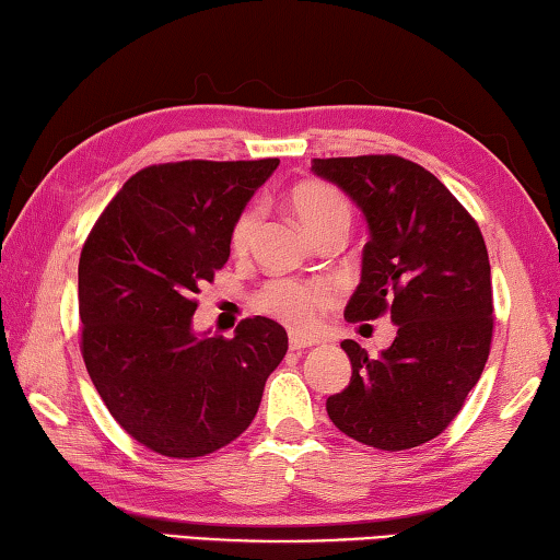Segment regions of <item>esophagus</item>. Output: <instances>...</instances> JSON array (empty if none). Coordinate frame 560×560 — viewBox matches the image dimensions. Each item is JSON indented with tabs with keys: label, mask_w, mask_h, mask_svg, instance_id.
<instances>
[{
	"label": "esophagus",
	"mask_w": 560,
	"mask_h": 560,
	"mask_svg": "<svg viewBox=\"0 0 560 560\" xmlns=\"http://www.w3.org/2000/svg\"><path fill=\"white\" fill-rule=\"evenodd\" d=\"M315 345H319L317 339H307V337H300V335H290V349H292V351H305V349L315 347Z\"/></svg>",
	"instance_id": "1"
}]
</instances>
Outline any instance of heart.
<instances>
[{
	"instance_id": "obj_1",
	"label": "heart",
	"mask_w": 560,
	"mask_h": 560,
	"mask_svg": "<svg viewBox=\"0 0 560 560\" xmlns=\"http://www.w3.org/2000/svg\"><path fill=\"white\" fill-rule=\"evenodd\" d=\"M292 211L298 213L300 223L312 233V238L327 225L345 221L349 223L351 209L345 194L335 186L322 182H305L292 189L290 194ZM262 209L258 203L243 209L238 219H235L231 229V250L235 255H248L255 245V235H258ZM341 290L337 282L331 280H272L265 285L255 305L262 310L265 315L278 317L285 322L288 327L298 331H312L319 325V317L325 315L339 302Z\"/></svg>"
}]
</instances>
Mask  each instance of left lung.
I'll return each instance as SVG.
<instances>
[{"mask_svg": "<svg viewBox=\"0 0 560 560\" xmlns=\"http://www.w3.org/2000/svg\"><path fill=\"white\" fill-rule=\"evenodd\" d=\"M369 223L361 282L345 317L388 315L396 339L381 357L357 341L349 386L327 398L341 433L378 450L438 438L463 410L492 345V270L477 221L447 186L396 154L312 160Z\"/></svg>", "mask_w": 560, "mask_h": 560, "instance_id": "obj_1", "label": "left lung"}]
</instances>
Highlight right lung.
I'll use <instances>...</instances> for the list:
<instances>
[{
	"mask_svg": "<svg viewBox=\"0 0 560 560\" xmlns=\"http://www.w3.org/2000/svg\"><path fill=\"white\" fill-rule=\"evenodd\" d=\"M280 160L166 162L122 184L78 262L81 351L127 435L164 457H203L253 423L288 351L268 317L233 339L196 335L203 282L231 255V229Z\"/></svg>",
	"mask_w": 560,
	"mask_h": 560,
	"instance_id": "right-lung-1",
	"label": "right lung"
}]
</instances>
